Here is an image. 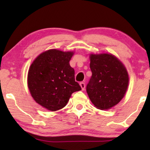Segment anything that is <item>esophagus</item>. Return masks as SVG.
<instances>
[{
  "instance_id": "1",
  "label": "esophagus",
  "mask_w": 150,
  "mask_h": 150,
  "mask_svg": "<svg viewBox=\"0 0 150 150\" xmlns=\"http://www.w3.org/2000/svg\"><path fill=\"white\" fill-rule=\"evenodd\" d=\"M80 85H81V89H82V90H85V83H83V82H81V83H80Z\"/></svg>"
}]
</instances>
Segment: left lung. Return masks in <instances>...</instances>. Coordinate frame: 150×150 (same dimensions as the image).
<instances>
[{
	"instance_id": "obj_1",
	"label": "left lung",
	"mask_w": 150,
	"mask_h": 150,
	"mask_svg": "<svg viewBox=\"0 0 150 150\" xmlns=\"http://www.w3.org/2000/svg\"><path fill=\"white\" fill-rule=\"evenodd\" d=\"M92 76L87 93L98 109L107 110L120 102L128 89V71L123 63L111 54H90Z\"/></svg>"
}]
</instances>
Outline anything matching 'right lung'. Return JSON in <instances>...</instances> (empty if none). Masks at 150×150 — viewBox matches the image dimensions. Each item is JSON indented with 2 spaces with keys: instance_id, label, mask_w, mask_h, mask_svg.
Masks as SVG:
<instances>
[{
  "instance_id": "right-lung-1",
  "label": "right lung",
  "mask_w": 150,
  "mask_h": 150,
  "mask_svg": "<svg viewBox=\"0 0 150 150\" xmlns=\"http://www.w3.org/2000/svg\"><path fill=\"white\" fill-rule=\"evenodd\" d=\"M73 52L51 49L40 54L30 65L28 87L37 103L51 111L64 107L74 92L81 90L69 65Z\"/></svg>"
}]
</instances>
